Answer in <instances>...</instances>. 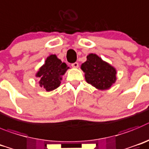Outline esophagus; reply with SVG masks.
Segmentation results:
<instances>
[{"instance_id": "esophagus-1", "label": "esophagus", "mask_w": 149, "mask_h": 149, "mask_svg": "<svg viewBox=\"0 0 149 149\" xmlns=\"http://www.w3.org/2000/svg\"><path fill=\"white\" fill-rule=\"evenodd\" d=\"M71 66L73 67V68H79V63H78V62L73 63V64L71 65Z\"/></svg>"}]
</instances>
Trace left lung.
Returning <instances> with one entry per match:
<instances>
[{"label": "left lung", "instance_id": "1", "mask_svg": "<svg viewBox=\"0 0 149 149\" xmlns=\"http://www.w3.org/2000/svg\"><path fill=\"white\" fill-rule=\"evenodd\" d=\"M81 69L84 73L87 82L99 91L109 89L116 81V68L96 54L88 55L86 61L81 64Z\"/></svg>", "mask_w": 149, "mask_h": 149}]
</instances>
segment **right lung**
Returning a JSON list of instances; mask_svg holds the SVG:
<instances>
[{"label": "right lung", "instance_id": "1", "mask_svg": "<svg viewBox=\"0 0 149 149\" xmlns=\"http://www.w3.org/2000/svg\"><path fill=\"white\" fill-rule=\"evenodd\" d=\"M65 63L62 62L56 55H49L45 64L38 69L36 76L39 79V85L49 92L60 86L62 76L69 69Z\"/></svg>", "mask_w": 149, "mask_h": 149}]
</instances>
